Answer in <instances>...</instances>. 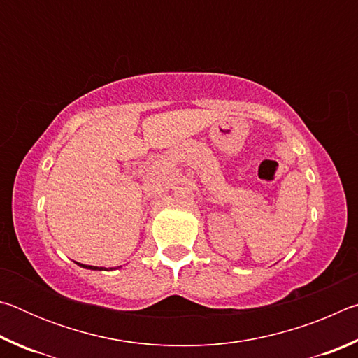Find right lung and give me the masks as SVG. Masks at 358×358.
Wrapping results in <instances>:
<instances>
[{
	"label": "right lung",
	"instance_id": "add662e5",
	"mask_svg": "<svg viewBox=\"0 0 358 358\" xmlns=\"http://www.w3.org/2000/svg\"><path fill=\"white\" fill-rule=\"evenodd\" d=\"M78 266H82V268H87V270H107L106 266H93V265H83V264H78V262H76ZM110 270H115V268H110Z\"/></svg>",
	"mask_w": 358,
	"mask_h": 358
}]
</instances>
